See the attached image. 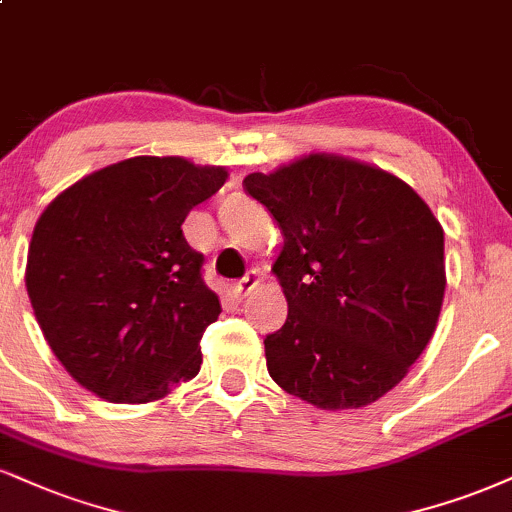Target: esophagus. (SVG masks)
I'll return each mask as SVG.
<instances>
[{"label": "esophagus", "instance_id": "esophagus-1", "mask_svg": "<svg viewBox=\"0 0 512 512\" xmlns=\"http://www.w3.org/2000/svg\"><path fill=\"white\" fill-rule=\"evenodd\" d=\"M257 283H260V274L250 272L248 276H245V279L233 283L231 288H233V293H236V298H245V295H248L252 288H257Z\"/></svg>", "mask_w": 512, "mask_h": 512}]
</instances>
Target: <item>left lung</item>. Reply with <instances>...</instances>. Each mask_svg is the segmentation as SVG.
Returning a JSON list of instances; mask_svg holds the SVG:
<instances>
[{"instance_id": "8db88e82", "label": "left lung", "mask_w": 512, "mask_h": 512, "mask_svg": "<svg viewBox=\"0 0 512 512\" xmlns=\"http://www.w3.org/2000/svg\"><path fill=\"white\" fill-rule=\"evenodd\" d=\"M243 186L283 233L272 272L288 317L264 338L269 377L322 410L379 400L403 381L439 322V219L398 176L326 152L257 171Z\"/></svg>"}]
</instances>
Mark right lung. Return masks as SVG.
Masks as SVG:
<instances>
[{
	"instance_id": "add662e5",
	"label": "right lung",
	"mask_w": 512,
	"mask_h": 512,
	"mask_svg": "<svg viewBox=\"0 0 512 512\" xmlns=\"http://www.w3.org/2000/svg\"><path fill=\"white\" fill-rule=\"evenodd\" d=\"M226 178L224 166L131 157L80 178L40 214L28 298L83 389L109 403H150L200 372V338L221 305L181 226Z\"/></svg>"
}]
</instances>
